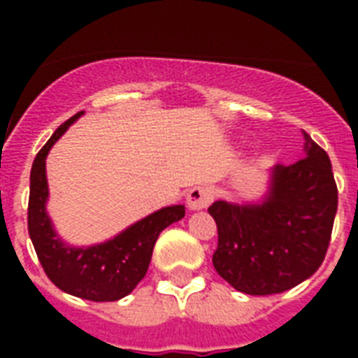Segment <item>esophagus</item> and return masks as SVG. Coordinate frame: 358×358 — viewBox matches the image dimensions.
Wrapping results in <instances>:
<instances>
[{
    "label": "esophagus",
    "mask_w": 358,
    "mask_h": 358,
    "mask_svg": "<svg viewBox=\"0 0 358 358\" xmlns=\"http://www.w3.org/2000/svg\"><path fill=\"white\" fill-rule=\"evenodd\" d=\"M213 201V189L210 185H195L187 191V206L191 210H204Z\"/></svg>",
    "instance_id": "1"
}]
</instances>
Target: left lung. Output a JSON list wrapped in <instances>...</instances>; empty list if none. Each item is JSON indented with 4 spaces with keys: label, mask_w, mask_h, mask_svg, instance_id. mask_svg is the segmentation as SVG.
I'll return each mask as SVG.
<instances>
[{
    "label": "left lung",
    "mask_w": 358,
    "mask_h": 358,
    "mask_svg": "<svg viewBox=\"0 0 358 358\" xmlns=\"http://www.w3.org/2000/svg\"><path fill=\"white\" fill-rule=\"evenodd\" d=\"M303 134L306 156L273 169L264 204L208 208L217 223L213 267L238 292L282 294L314 275L327 255L338 187L327 152Z\"/></svg>",
    "instance_id": "obj_1"
}]
</instances>
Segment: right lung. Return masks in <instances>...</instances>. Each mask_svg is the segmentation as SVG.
Masks as SVG:
<instances>
[{
    "mask_svg": "<svg viewBox=\"0 0 358 358\" xmlns=\"http://www.w3.org/2000/svg\"><path fill=\"white\" fill-rule=\"evenodd\" d=\"M81 113L83 111L61 124L36 154L29 178L27 230L42 269L59 289L81 299L103 303L122 299L143 280L157 236L169 224L184 217L185 208H163L131 224L117 238L94 247L74 249L64 245L46 213V156L53 143Z\"/></svg>",
    "mask_w": 358,
    "mask_h": 358,
    "instance_id": "right-lung-1",
    "label": "right lung"
}]
</instances>
